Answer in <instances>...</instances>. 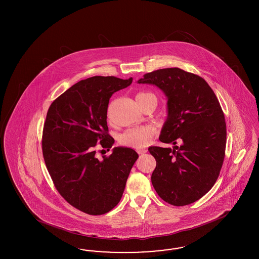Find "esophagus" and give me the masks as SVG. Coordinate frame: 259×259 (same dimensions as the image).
Masks as SVG:
<instances>
[{
	"label": "esophagus",
	"instance_id": "1",
	"mask_svg": "<svg viewBox=\"0 0 259 259\" xmlns=\"http://www.w3.org/2000/svg\"><path fill=\"white\" fill-rule=\"evenodd\" d=\"M137 152H138V154H140V155H142V154H145V153H147V150L138 149L137 150Z\"/></svg>",
	"mask_w": 259,
	"mask_h": 259
}]
</instances>
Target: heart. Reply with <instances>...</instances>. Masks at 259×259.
I'll return each instance as SVG.
<instances>
[{
  "label": "heart",
  "mask_w": 259,
  "mask_h": 259,
  "mask_svg": "<svg viewBox=\"0 0 259 259\" xmlns=\"http://www.w3.org/2000/svg\"><path fill=\"white\" fill-rule=\"evenodd\" d=\"M150 93H140L137 95L136 100L140 99L142 97L148 96ZM156 134V130L152 126L146 125L142 127H136L132 129H128L124 133L120 136L119 141L126 146L136 148V149H141L145 147L151 139Z\"/></svg>",
  "instance_id": "b5f03b06"
}]
</instances>
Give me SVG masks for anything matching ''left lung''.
I'll list each match as a JSON object with an SVG mask.
<instances>
[{
	"label": "left lung",
	"instance_id": "obj_1",
	"mask_svg": "<svg viewBox=\"0 0 259 259\" xmlns=\"http://www.w3.org/2000/svg\"><path fill=\"white\" fill-rule=\"evenodd\" d=\"M138 83L153 84L166 96L159 141L175 145L148 149L157 161L152 184L171 205L193 203L213 186L225 157L226 123L220 102L205 79L178 67L147 73Z\"/></svg>",
	"mask_w": 259,
	"mask_h": 259
}]
</instances>
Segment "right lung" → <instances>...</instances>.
<instances>
[{
	"mask_svg": "<svg viewBox=\"0 0 259 259\" xmlns=\"http://www.w3.org/2000/svg\"><path fill=\"white\" fill-rule=\"evenodd\" d=\"M133 78L95 76L82 79L51 103L42 132L47 170L63 198L88 214L99 215L118 205L139 155L128 147H114L110 157H96L101 143L114 144L107 126L111 96L129 87Z\"/></svg>",
	"mask_w": 259,
	"mask_h": 259,
	"instance_id": "obj_1",
	"label": "right lung"
}]
</instances>
